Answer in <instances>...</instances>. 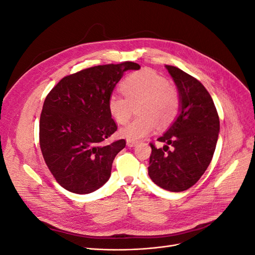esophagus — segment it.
I'll use <instances>...</instances> for the list:
<instances>
[{
	"label": "esophagus",
	"mask_w": 255,
	"mask_h": 255,
	"mask_svg": "<svg viewBox=\"0 0 255 255\" xmlns=\"http://www.w3.org/2000/svg\"><path fill=\"white\" fill-rule=\"evenodd\" d=\"M136 141H133V140H127V145L128 146H135L136 145Z\"/></svg>",
	"instance_id": "esophagus-1"
}]
</instances>
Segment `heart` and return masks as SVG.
<instances>
[{
    "instance_id": "1",
    "label": "heart",
    "mask_w": 255,
    "mask_h": 255,
    "mask_svg": "<svg viewBox=\"0 0 255 255\" xmlns=\"http://www.w3.org/2000/svg\"><path fill=\"white\" fill-rule=\"evenodd\" d=\"M120 89L126 98L112 95L107 101L112 118L125 125L130 117V104L137 105L139 117L120 129L128 140L138 141L155 132L158 123L161 128L174 121L180 112V94L167 80L151 69L129 74L121 83Z\"/></svg>"
}]
</instances>
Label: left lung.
Wrapping results in <instances>:
<instances>
[{"mask_svg":"<svg viewBox=\"0 0 255 255\" xmlns=\"http://www.w3.org/2000/svg\"><path fill=\"white\" fill-rule=\"evenodd\" d=\"M180 94V114L167 132L151 143L148 167L151 180L169 191L180 192L195 185L211 164L219 133V117L203 85L181 69L166 65ZM171 146L173 149H168Z\"/></svg>","mask_w":255,"mask_h":255,"instance_id":"1","label":"left lung"}]
</instances>
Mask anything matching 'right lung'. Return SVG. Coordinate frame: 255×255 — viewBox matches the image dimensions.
<instances>
[{
	"instance_id": "1",
	"label": "right lung",
	"mask_w": 255,
	"mask_h": 255,
	"mask_svg": "<svg viewBox=\"0 0 255 255\" xmlns=\"http://www.w3.org/2000/svg\"><path fill=\"white\" fill-rule=\"evenodd\" d=\"M138 69L132 61L95 66L65 76L49 92L40 115L39 142L61 187L90 194L109 181L126 140L105 142L117 130L107 101L123 73Z\"/></svg>"
}]
</instances>
